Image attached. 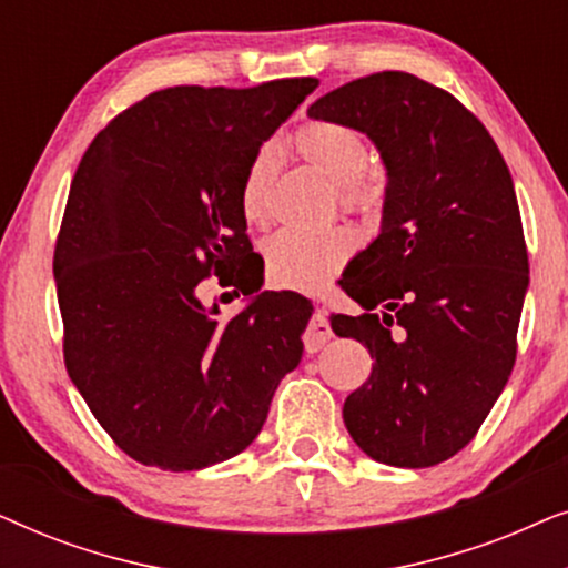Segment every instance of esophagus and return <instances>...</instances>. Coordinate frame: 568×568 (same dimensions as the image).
I'll use <instances>...</instances> for the list:
<instances>
[{
  "label": "esophagus",
  "mask_w": 568,
  "mask_h": 568,
  "mask_svg": "<svg viewBox=\"0 0 568 568\" xmlns=\"http://www.w3.org/2000/svg\"><path fill=\"white\" fill-rule=\"evenodd\" d=\"M302 338H305L307 354H317V352H321V348L333 338L328 315H325L323 310H317V313L313 315V321H310L305 336H302Z\"/></svg>",
  "instance_id": "obj_1"
}]
</instances>
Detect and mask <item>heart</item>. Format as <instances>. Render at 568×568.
I'll return each instance as SVG.
<instances>
[{
  "mask_svg": "<svg viewBox=\"0 0 568 568\" xmlns=\"http://www.w3.org/2000/svg\"><path fill=\"white\" fill-rule=\"evenodd\" d=\"M294 152L307 165L323 173L338 185L341 204L356 212H377L385 201V185L372 175L369 144L359 131L338 121L315 119L302 123L292 136ZM276 173V152L263 146L247 162L240 181V212L247 224H266L271 214V183ZM356 251V235L352 227H336L305 232L282 230L263 245L268 278L290 290H321V286L344 268V263Z\"/></svg>",
  "mask_w": 568,
  "mask_h": 568,
  "instance_id": "b5f03b06",
  "label": "heart"
}]
</instances>
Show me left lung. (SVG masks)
Wrapping results in <instances>:
<instances>
[{
	"mask_svg": "<svg viewBox=\"0 0 568 568\" xmlns=\"http://www.w3.org/2000/svg\"><path fill=\"white\" fill-rule=\"evenodd\" d=\"M310 119L372 139L387 170L379 235L341 278L359 315H333L369 348L344 424L372 460L432 468L476 437L511 375L530 284L509 168L484 123L408 72L317 98Z\"/></svg>",
	"mask_w": 568,
	"mask_h": 568,
	"instance_id": "8db88e82",
	"label": "left lung"
}]
</instances>
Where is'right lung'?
Segmentation results:
<instances>
[{
    "instance_id": "right-lung-1",
    "label": "right lung",
    "mask_w": 568,
    "mask_h": 568,
    "mask_svg": "<svg viewBox=\"0 0 568 568\" xmlns=\"http://www.w3.org/2000/svg\"><path fill=\"white\" fill-rule=\"evenodd\" d=\"M315 88L300 77L158 90L115 115L77 168L53 251L64 362L136 463L183 473L240 455L302 359L305 297L261 292L220 321L201 282L261 290L229 274L253 251L240 181Z\"/></svg>"
}]
</instances>
